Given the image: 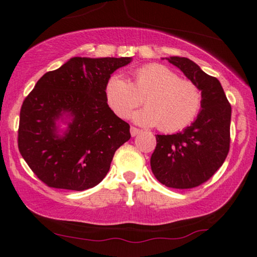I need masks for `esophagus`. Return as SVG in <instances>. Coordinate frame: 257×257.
Instances as JSON below:
<instances>
[{
  "instance_id": "esophagus-1",
  "label": "esophagus",
  "mask_w": 257,
  "mask_h": 257,
  "mask_svg": "<svg viewBox=\"0 0 257 257\" xmlns=\"http://www.w3.org/2000/svg\"><path fill=\"white\" fill-rule=\"evenodd\" d=\"M130 131H131L132 137H136V136H138L139 133H142V130L137 128V127H135V126H131V130H130Z\"/></svg>"
}]
</instances>
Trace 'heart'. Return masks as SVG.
Here are the masks:
<instances>
[{"instance_id":"heart-1","label":"heart","mask_w":257,"mask_h":257,"mask_svg":"<svg viewBox=\"0 0 257 257\" xmlns=\"http://www.w3.org/2000/svg\"><path fill=\"white\" fill-rule=\"evenodd\" d=\"M105 96L118 117L127 118L142 105L146 106L132 114L144 126L158 125L163 132H178L191 125L202 106L201 91L192 80L179 78L167 66L151 63L133 70L131 83L119 75L108 78Z\"/></svg>"}]
</instances>
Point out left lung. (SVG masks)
<instances>
[{
	"label": "left lung",
	"mask_w": 257,
	"mask_h": 257,
	"mask_svg": "<svg viewBox=\"0 0 257 257\" xmlns=\"http://www.w3.org/2000/svg\"><path fill=\"white\" fill-rule=\"evenodd\" d=\"M167 59L198 85L202 106L194 122L182 132L157 135L151 168L158 181L167 187H198L222 166L229 152L231 106L215 77L186 57Z\"/></svg>",
	"instance_id": "obj_1"
}]
</instances>
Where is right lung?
Masks as SVG:
<instances>
[{"label":"right lung","instance_id":"1","mask_svg":"<svg viewBox=\"0 0 257 257\" xmlns=\"http://www.w3.org/2000/svg\"><path fill=\"white\" fill-rule=\"evenodd\" d=\"M131 57H73L44 73L20 112L19 150L41 181L52 188L85 191L105 178L130 125L108 107L105 86ZM72 119L63 136L55 121Z\"/></svg>","mask_w":257,"mask_h":257}]
</instances>
